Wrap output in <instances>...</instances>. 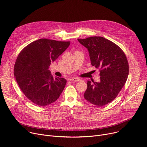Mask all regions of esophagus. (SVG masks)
Instances as JSON below:
<instances>
[{"mask_svg": "<svg viewBox=\"0 0 147 147\" xmlns=\"http://www.w3.org/2000/svg\"><path fill=\"white\" fill-rule=\"evenodd\" d=\"M69 80L71 81V82H78L80 80V79L79 78H73L69 79Z\"/></svg>", "mask_w": 147, "mask_h": 147, "instance_id": "1", "label": "esophagus"}]
</instances>
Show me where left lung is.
<instances>
[{
	"label": "left lung",
	"instance_id": "left-lung-1",
	"mask_svg": "<svg viewBox=\"0 0 147 147\" xmlns=\"http://www.w3.org/2000/svg\"><path fill=\"white\" fill-rule=\"evenodd\" d=\"M78 40L88 49L92 65L100 71V82L88 81L84 98L98 107L109 104L117 97L127 80L129 64L126 55L119 46L102 37Z\"/></svg>",
	"mask_w": 147,
	"mask_h": 147
}]
</instances>
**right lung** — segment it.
Listing matches in <instances>:
<instances>
[{"instance_id":"right-lung-1","label":"right lung","mask_w":147,"mask_h":147,"mask_svg":"<svg viewBox=\"0 0 147 147\" xmlns=\"http://www.w3.org/2000/svg\"><path fill=\"white\" fill-rule=\"evenodd\" d=\"M69 44V42L40 38L28 45L19 53L14 65V76L23 94L34 104L43 107L51 104L63 91L67 80L53 79L48 69Z\"/></svg>"}]
</instances>
